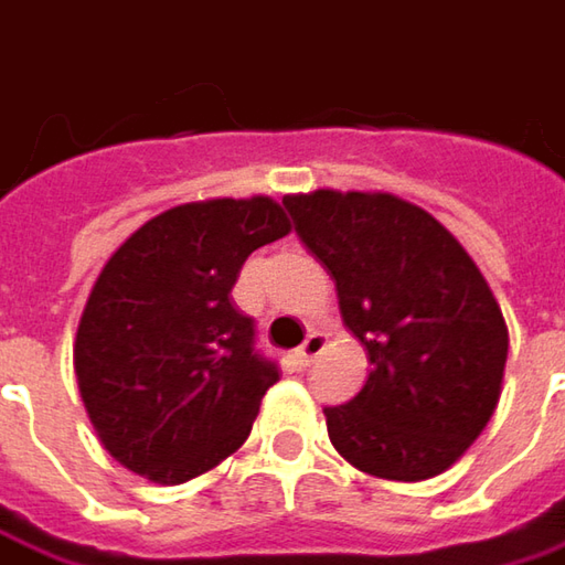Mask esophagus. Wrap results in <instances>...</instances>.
<instances>
[{
  "label": "esophagus",
  "instance_id": "esophagus-1",
  "mask_svg": "<svg viewBox=\"0 0 565 565\" xmlns=\"http://www.w3.org/2000/svg\"><path fill=\"white\" fill-rule=\"evenodd\" d=\"M323 349H327V337H323V333H311V337L305 339V342L295 349V355H292L295 364H298V367H308V364H311Z\"/></svg>",
  "mask_w": 565,
  "mask_h": 565
}]
</instances>
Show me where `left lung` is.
<instances>
[{"instance_id":"1","label":"left lung","mask_w":565,"mask_h":565,"mask_svg":"<svg viewBox=\"0 0 565 565\" xmlns=\"http://www.w3.org/2000/svg\"><path fill=\"white\" fill-rule=\"evenodd\" d=\"M282 204L371 361L359 396L323 408L330 444L374 478L440 475L503 393L510 330L488 279L449 228L396 194L317 188Z\"/></svg>"}]
</instances>
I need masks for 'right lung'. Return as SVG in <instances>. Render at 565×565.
<instances>
[{"label":"right lung","instance_id":"right-lung-1","mask_svg":"<svg viewBox=\"0 0 565 565\" xmlns=\"http://www.w3.org/2000/svg\"><path fill=\"white\" fill-rule=\"evenodd\" d=\"M273 198L166 210L121 242L87 295L75 374L99 444L153 484H182L248 440L276 364L232 305L250 250L289 235Z\"/></svg>","mask_w":565,"mask_h":565}]
</instances>
